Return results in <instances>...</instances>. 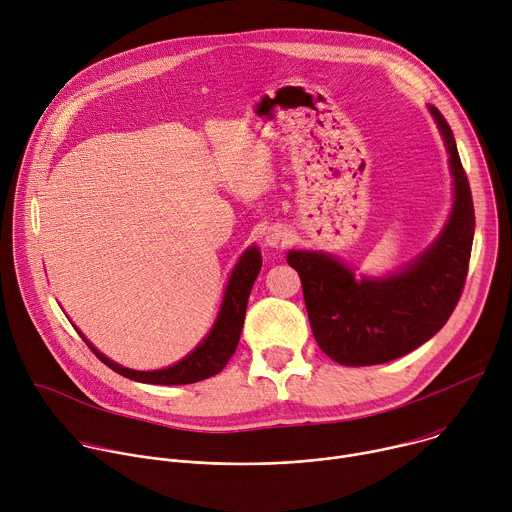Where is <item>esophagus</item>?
Wrapping results in <instances>:
<instances>
[{
  "label": "esophagus",
  "mask_w": 512,
  "mask_h": 512,
  "mask_svg": "<svg viewBox=\"0 0 512 512\" xmlns=\"http://www.w3.org/2000/svg\"><path fill=\"white\" fill-rule=\"evenodd\" d=\"M285 239H287V233H285V229L279 227V225H273V227H269V229L265 231V243H267L269 247H281V245L285 243Z\"/></svg>",
  "instance_id": "esophagus-1"
}]
</instances>
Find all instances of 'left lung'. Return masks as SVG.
<instances>
[{
  "label": "left lung",
  "instance_id": "obj_1",
  "mask_svg": "<svg viewBox=\"0 0 512 512\" xmlns=\"http://www.w3.org/2000/svg\"><path fill=\"white\" fill-rule=\"evenodd\" d=\"M454 178V206L442 235L395 275L356 279L332 255L289 251L300 273L310 326L318 346L346 367H369L405 356L452 316L462 296L474 241V204L454 133L429 105Z\"/></svg>",
  "mask_w": 512,
  "mask_h": 512
}]
</instances>
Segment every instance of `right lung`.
Segmentation results:
<instances>
[{"label": "right lung", "mask_w": 512, "mask_h": 512, "mask_svg": "<svg viewBox=\"0 0 512 512\" xmlns=\"http://www.w3.org/2000/svg\"><path fill=\"white\" fill-rule=\"evenodd\" d=\"M261 263H263L261 253L257 247H249L243 253V257L239 259V263L235 265L229 277V283L225 289V300H223L221 312L216 316L212 330L188 356H184L180 362L172 364L168 369H162V371L125 369L121 364L101 354L81 332L79 334L101 362H105L109 369H113L125 379H131L137 383H150V385H190V383L204 381L208 377L221 373L237 350L243 322H245L249 294L259 275Z\"/></svg>", "instance_id": "add662e5"}]
</instances>
